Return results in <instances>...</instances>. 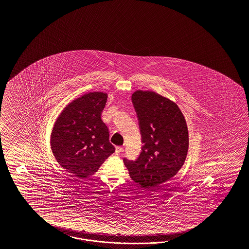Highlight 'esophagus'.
I'll use <instances>...</instances> for the list:
<instances>
[{
	"mask_svg": "<svg viewBox=\"0 0 249 249\" xmlns=\"http://www.w3.org/2000/svg\"><path fill=\"white\" fill-rule=\"evenodd\" d=\"M123 151V147H116V153H121Z\"/></svg>",
	"mask_w": 249,
	"mask_h": 249,
	"instance_id": "1",
	"label": "esophagus"
}]
</instances>
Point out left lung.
Returning a JSON list of instances; mask_svg holds the SVG:
<instances>
[{
  "label": "left lung",
  "mask_w": 249,
  "mask_h": 249,
  "mask_svg": "<svg viewBox=\"0 0 249 249\" xmlns=\"http://www.w3.org/2000/svg\"><path fill=\"white\" fill-rule=\"evenodd\" d=\"M142 135L135 160L123 159L130 177L144 188L171 179L183 165L188 151V129L178 106L152 91L131 96Z\"/></svg>",
  "instance_id": "1"
}]
</instances>
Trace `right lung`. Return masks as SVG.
Returning a JSON list of instances; mask_svg holds the SVG:
<instances>
[{"mask_svg":"<svg viewBox=\"0 0 249 249\" xmlns=\"http://www.w3.org/2000/svg\"><path fill=\"white\" fill-rule=\"evenodd\" d=\"M107 95L92 92L76 98L60 114L51 134V148L57 162L78 177L95 174L115 147L101 120Z\"/></svg>","mask_w":249,"mask_h":249,"instance_id":"right-lung-1","label":"right lung"}]
</instances>
